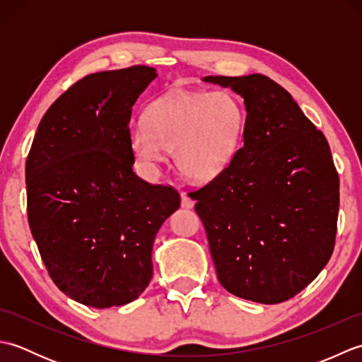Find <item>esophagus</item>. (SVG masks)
<instances>
[{"label": "esophagus", "instance_id": "34e87169", "mask_svg": "<svg viewBox=\"0 0 362 362\" xmlns=\"http://www.w3.org/2000/svg\"><path fill=\"white\" fill-rule=\"evenodd\" d=\"M182 206H183V209H193V206H194V201H193V199H191L188 194L183 193V194H182Z\"/></svg>", "mask_w": 362, "mask_h": 362}]
</instances>
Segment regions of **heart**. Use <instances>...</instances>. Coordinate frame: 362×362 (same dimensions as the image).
Instances as JSON below:
<instances>
[{
  "instance_id": "1",
  "label": "heart",
  "mask_w": 362,
  "mask_h": 362,
  "mask_svg": "<svg viewBox=\"0 0 362 362\" xmlns=\"http://www.w3.org/2000/svg\"><path fill=\"white\" fill-rule=\"evenodd\" d=\"M245 115L227 91L175 90L153 101L129 129V144L143 165L152 166L174 151L179 171L191 180L219 175L240 148Z\"/></svg>"
}]
</instances>
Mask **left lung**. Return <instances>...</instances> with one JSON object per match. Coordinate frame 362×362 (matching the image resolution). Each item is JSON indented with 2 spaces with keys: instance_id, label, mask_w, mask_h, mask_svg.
I'll list each match as a JSON object with an SVG mask.
<instances>
[{
  "instance_id": "1",
  "label": "left lung",
  "mask_w": 362,
  "mask_h": 362,
  "mask_svg": "<svg viewBox=\"0 0 362 362\" xmlns=\"http://www.w3.org/2000/svg\"><path fill=\"white\" fill-rule=\"evenodd\" d=\"M244 98V144L219 175L191 191L218 280L257 303H281L332 258L339 175L325 135L263 74L206 76Z\"/></svg>"
}]
</instances>
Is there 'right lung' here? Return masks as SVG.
I'll return each mask as SVG.
<instances>
[{"instance_id": "add662e5", "label": "right lung", "mask_w": 362, "mask_h": 362, "mask_svg": "<svg viewBox=\"0 0 362 362\" xmlns=\"http://www.w3.org/2000/svg\"><path fill=\"white\" fill-rule=\"evenodd\" d=\"M151 66L88 74L45 113L26 160L28 221L54 284L93 308L132 302L152 279V244L180 194L132 169V107Z\"/></svg>"}]
</instances>
